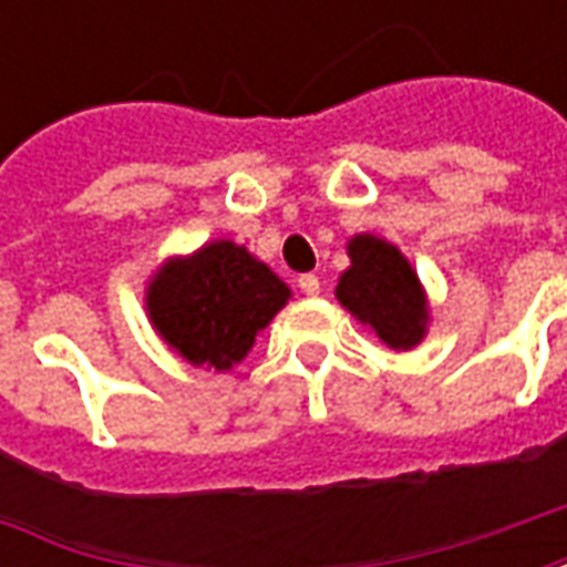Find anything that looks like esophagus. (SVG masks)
<instances>
[{
  "instance_id": "1",
  "label": "esophagus",
  "mask_w": 567,
  "mask_h": 567,
  "mask_svg": "<svg viewBox=\"0 0 567 567\" xmlns=\"http://www.w3.org/2000/svg\"><path fill=\"white\" fill-rule=\"evenodd\" d=\"M297 285H300V291L309 297H316L321 291V282H319V276L316 272H303L300 279H297Z\"/></svg>"
}]
</instances>
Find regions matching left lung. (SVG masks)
<instances>
[{"instance_id":"1","label":"left lung","mask_w":567,"mask_h":567,"mask_svg":"<svg viewBox=\"0 0 567 567\" xmlns=\"http://www.w3.org/2000/svg\"><path fill=\"white\" fill-rule=\"evenodd\" d=\"M349 267L333 297L394 352H410L427 337L431 307L416 267L401 248L377 234H355L346 243Z\"/></svg>"}]
</instances>
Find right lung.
<instances>
[{
  "instance_id": "add662e5",
  "label": "right lung",
  "mask_w": 567,
  "mask_h": 567,
  "mask_svg": "<svg viewBox=\"0 0 567 567\" xmlns=\"http://www.w3.org/2000/svg\"><path fill=\"white\" fill-rule=\"evenodd\" d=\"M291 288L246 246L212 239L173 255L145 282L151 328L190 368L234 370L251 352Z\"/></svg>"
}]
</instances>
